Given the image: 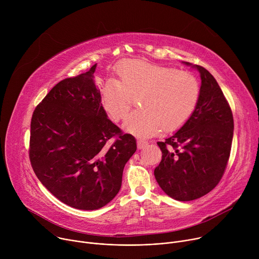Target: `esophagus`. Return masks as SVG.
Returning a JSON list of instances; mask_svg holds the SVG:
<instances>
[{"label":"esophagus","mask_w":259,"mask_h":259,"mask_svg":"<svg viewBox=\"0 0 259 259\" xmlns=\"http://www.w3.org/2000/svg\"><path fill=\"white\" fill-rule=\"evenodd\" d=\"M147 144V142L145 140H142V139H139L137 140V147L138 149H143V147H145Z\"/></svg>","instance_id":"esophagus-1"}]
</instances>
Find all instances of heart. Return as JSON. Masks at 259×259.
I'll return each instance as SVG.
<instances>
[{
  "instance_id": "heart-1",
  "label": "heart",
  "mask_w": 259,
  "mask_h": 259,
  "mask_svg": "<svg viewBox=\"0 0 259 259\" xmlns=\"http://www.w3.org/2000/svg\"><path fill=\"white\" fill-rule=\"evenodd\" d=\"M118 80L101 88V104L108 117L125 120L140 97L141 110L126 123L125 129L138 137H150L180 129L194 115L201 87L191 71L174 69L144 61L128 59L116 69Z\"/></svg>"
}]
</instances>
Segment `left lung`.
<instances>
[{
    "label": "left lung",
    "mask_w": 259,
    "mask_h": 259,
    "mask_svg": "<svg viewBox=\"0 0 259 259\" xmlns=\"http://www.w3.org/2000/svg\"><path fill=\"white\" fill-rule=\"evenodd\" d=\"M190 64L189 62H186ZM201 75V95L192 118L158 145L162 161L155 169L161 189L178 201H193L211 192L223 178L234 134L231 106L211 73Z\"/></svg>",
    "instance_id": "left-lung-1"
}]
</instances>
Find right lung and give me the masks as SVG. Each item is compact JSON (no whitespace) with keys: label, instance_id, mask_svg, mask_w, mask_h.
I'll return each mask as SVG.
<instances>
[{"label":"right lung","instance_id":"right-lung-1","mask_svg":"<svg viewBox=\"0 0 259 259\" xmlns=\"http://www.w3.org/2000/svg\"><path fill=\"white\" fill-rule=\"evenodd\" d=\"M57 83L34 108L29 161L43 186L76 209L95 210L119 193L136 140L106 117L93 73Z\"/></svg>","mask_w":259,"mask_h":259}]
</instances>
